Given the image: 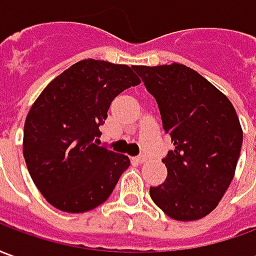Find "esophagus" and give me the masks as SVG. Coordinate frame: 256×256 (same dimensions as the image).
I'll list each match as a JSON object with an SVG mask.
<instances>
[{"label":"esophagus","mask_w":256,"mask_h":256,"mask_svg":"<svg viewBox=\"0 0 256 256\" xmlns=\"http://www.w3.org/2000/svg\"><path fill=\"white\" fill-rule=\"evenodd\" d=\"M146 159H148V156H146V155L136 156V162H138V163H142V162H145Z\"/></svg>","instance_id":"34e87169"}]
</instances>
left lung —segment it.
<instances>
[{
    "label": "left lung",
    "instance_id": "obj_1",
    "mask_svg": "<svg viewBox=\"0 0 256 256\" xmlns=\"http://www.w3.org/2000/svg\"><path fill=\"white\" fill-rule=\"evenodd\" d=\"M133 70L158 102L174 142L162 159L166 181L150 186V198L172 220H200L218 206L236 172L242 145L236 111L214 84L184 64Z\"/></svg>",
    "mask_w": 256,
    "mask_h": 256
}]
</instances>
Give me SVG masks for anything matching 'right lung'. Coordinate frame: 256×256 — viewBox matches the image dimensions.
Returning a JSON list of instances; mask_svg holds the SVG:
<instances>
[{
  "label": "right lung",
  "mask_w": 256,
  "mask_h": 256,
  "mask_svg": "<svg viewBox=\"0 0 256 256\" xmlns=\"http://www.w3.org/2000/svg\"><path fill=\"white\" fill-rule=\"evenodd\" d=\"M141 80L124 64L82 60L44 89L26 118L23 155L53 207L84 212L110 198L128 156L97 145L112 100Z\"/></svg>",
  "instance_id": "obj_1"
}]
</instances>
